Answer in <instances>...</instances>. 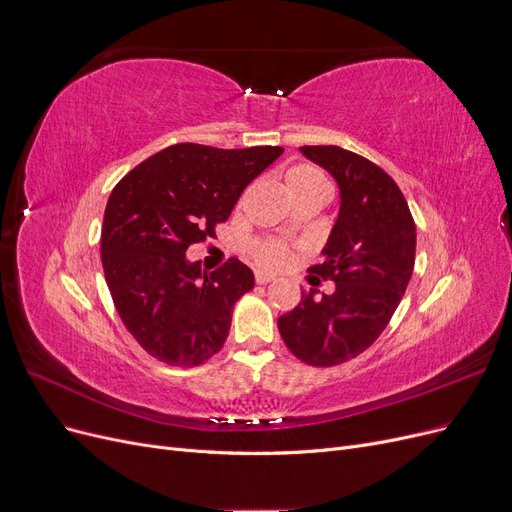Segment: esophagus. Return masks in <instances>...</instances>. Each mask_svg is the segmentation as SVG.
Listing matches in <instances>:
<instances>
[{
    "instance_id": "34e87169",
    "label": "esophagus",
    "mask_w": 512,
    "mask_h": 512,
    "mask_svg": "<svg viewBox=\"0 0 512 512\" xmlns=\"http://www.w3.org/2000/svg\"><path fill=\"white\" fill-rule=\"evenodd\" d=\"M273 280H275V277L269 275V273H262V271L256 273V284H269V282H273Z\"/></svg>"
}]
</instances>
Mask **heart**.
<instances>
[{
    "label": "heart",
    "mask_w": 512,
    "mask_h": 512,
    "mask_svg": "<svg viewBox=\"0 0 512 512\" xmlns=\"http://www.w3.org/2000/svg\"><path fill=\"white\" fill-rule=\"evenodd\" d=\"M286 183L290 192L297 190H312V188H320V190H329V183L324 179V175L320 173L318 168L314 166H292L286 173ZM254 256L260 262L262 267L267 269H284L290 262V250L288 245L282 241H262L254 247Z\"/></svg>",
    "instance_id": "obj_1"
}]
</instances>
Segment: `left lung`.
Returning a JSON list of instances; mask_svg holds the SVG:
<instances>
[{
    "label": "left lung",
    "instance_id": "left-lung-1",
    "mask_svg": "<svg viewBox=\"0 0 512 512\" xmlns=\"http://www.w3.org/2000/svg\"><path fill=\"white\" fill-rule=\"evenodd\" d=\"M301 153L337 181L339 211L322 265L309 273L333 280L335 292L280 316L288 350L307 365L331 367L354 359L376 342L404 297L414 269L416 226L404 194L380 166L335 147H301Z\"/></svg>",
    "mask_w": 512,
    "mask_h": 512
}]
</instances>
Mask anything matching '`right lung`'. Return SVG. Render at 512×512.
<instances>
[{
  "mask_svg": "<svg viewBox=\"0 0 512 512\" xmlns=\"http://www.w3.org/2000/svg\"><path fill=\"white\" fill-rule=\"evenodd\" d=\"M282 153L181 143L115 185L102 224L104 277L123 324L151 356L194 367L224 346L232 305L254 288V273L239 258L200 273L185 252L215 235L247 183Z\"/></svg>",
  "mask_w": 512,
  "mask_h": 512,
  "instance_id": "1",
  "label": "right lung"
}]
</instances>
